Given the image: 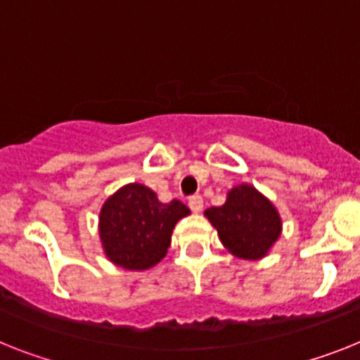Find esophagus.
<instances>
[{"mask_svg": "<svg viewBox=\"0 0 360 360\" xmlns=\"http://www.w3.org/2000/svg\"><path fill=\"white\" fill-rule=\"evenodd\" d=\"M188 207L192 212H201L203 210V198L201 195H192V198H188Z\"/></svg>", "mask_w": 360, "mask_h": 360, "instance_id": "1", "label": "esophagus"}]
</instances>
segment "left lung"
<instances>
[{
	"mask_svg": "<svg viewBox=\"0 0 360 360\" xmlns=\"http://www.w3.org/2000/svg\"><path fill=\"white\" fill-rule=\"evenodd\" d=\"M223 245L241 259H262L282 234L274 205L250 185H238L221 207L205 210Z\"/></svg>",
	"mask_w": 360,
	"mask_h": 360,
	"instance_id": "8db88e82",
	"label": "left lung"
}]
</instances>
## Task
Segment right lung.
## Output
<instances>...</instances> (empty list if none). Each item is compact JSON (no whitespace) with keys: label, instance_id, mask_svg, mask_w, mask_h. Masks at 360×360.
I'll use <instances>...</instances> for the list:
<instances>
[{"label":"right lung","instance_id":"obj_1","mask_svg":"<svg viewBox=\"0 0 360 360\" xmlns=\"http://www.w3.org/2000/svg\"><path fill=\"white\" fill-rule=\"evenodd\" d=\"M190 208L174 199L161 203L152 188L129 183L105 199L98 217L104 255L128 271H146L168 252L175 223Z\"/></svg>","mask_w":360,"mask_h":360}]
</instances>
